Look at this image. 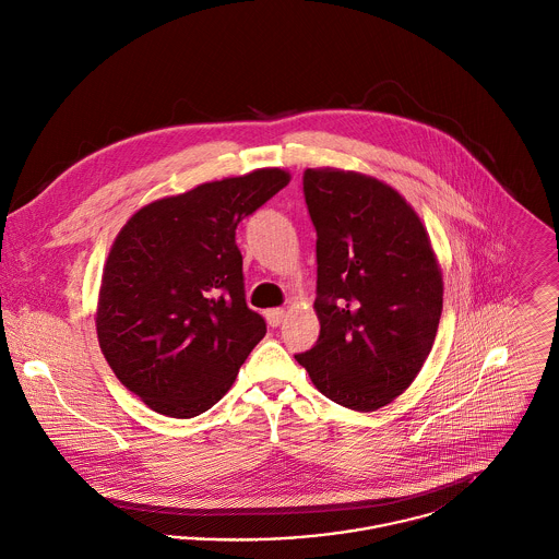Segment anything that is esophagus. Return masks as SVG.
Listing matches in <instances>:
<instances>
[{
  "mask_svg": "<svg viewBox=\"0 0 559 559\" xmlns=\"http://www.w3.org/2000/svg\"><path fill=\"white\" fill-rule=\"evenodd\" d=\"M284 314H286V312H284L282 308H271V310H266L264 317H266V321H269L271 328H277V325L284 321Z\"/></svg>",
  "mask_w": 559,
  "mask_h": 559,
  "instance_id": "1",
  "label": "esophagus"
}]
</instances>
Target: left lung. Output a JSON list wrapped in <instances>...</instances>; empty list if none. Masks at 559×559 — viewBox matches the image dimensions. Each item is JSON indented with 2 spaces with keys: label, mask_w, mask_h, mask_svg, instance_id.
Wrapping results in <instances>:
<instances>
[{
  "label": "left lung",
  "mask_w": 559,
  "mask_h": 559,
  "mask_svg": "<svg viewBox=\"0 0 559 559\" xmlns=\"http://www.w3.org/2000/svg\"><path fill=\"white\" fill-rule=\"evenodd\" d=\"M317 229L319 338L297 354L314 386L376 411L411 386L439 325L443 282L430 238L400 192L338 168H308Z\"/></svg>",
  "instance_id": "left-lung-1"
}]
</instances>
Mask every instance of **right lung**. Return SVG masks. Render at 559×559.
<instances>
[{"label":"right lung","mask_w":559,"mask_h":559,"mask_svg":"<svg viewBox=\"0 0 559 559\" xmlns=\"http://www.w3.org/2000/svg\"><path fill=\"white\" fill-rule=\"evenodd\" d=\"M282 168L201 183L135 212L120 229L98 295L100 349L153 411L197 417L234 384L264 338L247 306L236 227L286 188Z\"/></svg>","instance_id":"right-lung-1"}]
</instances>
